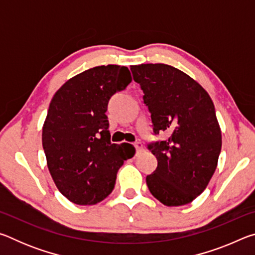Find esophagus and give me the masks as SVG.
Returning a JSON list of instances; mask_svg holds the SVG:
<instances>
[{
	"instance_id": "1",
	"label": "esophagus",
	"mask_w": 255,
	"mask_h": 255,
	"mask_svg": "<svg viewBox=\"0 0 255 255\" xmlns=\"http://www.w3.org/2000/svg\"><path fill=\"white\" fill-rule=\"evenodd\" d=\"M133 146H135V148H136V152H137V153H139V152H141V150L144 149V147H143V144H141L140 141H136V143L133 144Z\"/></svg>"
}]
</instances>
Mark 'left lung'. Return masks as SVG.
<instances>
[{"instance_id": "1", "label": "left lung", "mask_w": 255, "mask_h": 255, "mask_svg": "<svg viewBox=\"0 0 255 255\" xmlns=\"http://www.w3.org/2000/svg\"><path fill=\"white\" fill-rule=\"evenodd\" d=\"M130 70L143 90L153 133L167 135L147 145L157 166L146 183L163 205H187L208 185L221 154L214 103L200 84L173 66L141 64Z\"/></svg>"}]
</instances>
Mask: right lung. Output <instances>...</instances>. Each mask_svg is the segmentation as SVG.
Here are the masks:
<instances>
[{
  "label": "right lung",
  "mask_w": 255,
  "mask_h": 255,
  "mask_svg": "<svg viewBox=\"0 0 255 255\" xmlns=\"http://www.w3.org/2000/svg\"><path fill=\"white\" fill-rule=\"evenodd\" d=\"M131 82L126 66L102 65L72 77L51 100L42 147L56 187L76 205H96L115 188L118 170L135 154L111 144L108 103Z\"/></svg>",
  "instance_id": "add662e5"
}]
</instances>
